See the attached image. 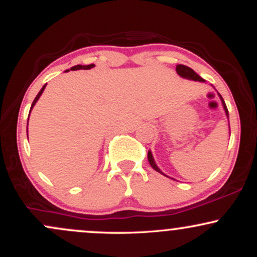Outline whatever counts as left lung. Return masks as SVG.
Wrapping results in <instances>:
<instances>
[{
	"label": "left lung",
	"mask_w": 257,
	"mask_h": 257,
	"mask_svg": "<svg viewBox=\"0 0 257 257\" xmlns=\"http://www.w3.org/2000/svg\"><path fill=\"white\" fill-rule=\"evenodd\" d=\"M176 72H178L179 75L181 76V77H184V78H187V79H193V81H199V82H205L204 79H203L202 77H200L199 75H197V73L194 72L193 70L191 69V67L185 66V65H178V66H176ZM219 96H220L221 101H222V106H223V110H225V112H226V116L228 117V110H227V106H226V104H225V101H223L222 96H221L220 94H219ZM147 159H149L150 164H151V167L153 168V169L156 170V172H158V173L163 174V173L161 172V169H159V168H158L157 166H156L155 159H153V157H152V153H151V151H149V153H147ZM163 175H164V176H167L166 174H163Z\"/></svg>",
	"instance_id": "obj_1"
}]
</instances>
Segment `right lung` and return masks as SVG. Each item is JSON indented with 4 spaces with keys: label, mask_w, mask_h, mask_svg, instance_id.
<instances>
[{
    "label": "right lung",
    "mask_w": 257,
    "mask_h": 257,
    "mask_svg": "<svg viewBox=\"0 0 257 257\" xmlns=\"http://www.w3.org/2000/svg\"><path fill=\"white\" fill-rule=\"evenodd\" d=\"M94 66H95V65H94V64H90V65H76V66L71 67V70H72V71H76V70H89V69H91V67H94ZM67 71H69V70H67ZM46 85H47V84L43 85L42 89L40 90V93H38L37 95H36V98H35L34 102H32V105H31L30 112H31V110H32V107H34V106H35V104H36V102H37V100L40 99V96L42 95V93H43L44 88H46ZM29 116H30V113H29ZM26 133H28V128H26Z\"/></svg>",
    "instance_id": "obj_1"
}]
</instances>
